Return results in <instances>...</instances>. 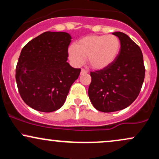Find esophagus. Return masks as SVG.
Masks as SVG:
<instances>
[{
	"instance_id": "34e87169",
	"label": "esophagus",
	"mask_w": 159,
	"mask_h": 159,
	"mask_svg": "<svg viewBox=\"0 0 159 159\" xmlns=\"http://www.w3.org/2000/svg\"><path fill=\"white\" fill-rule=\"evenodd\" d=\"M87 71L86 70L84 69H81V75H84V74H87Z\"/></svg>"
}]
</instances>
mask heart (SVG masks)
I'll use <instances>...</instances> for the list:
<instances>
[{
    "label": "heart",
    "mask_w": 159,
    "mask_h": 159,
    "mask_svg": "<svg viewBox=\"0 0 159 159\" xmlns=\"http://www.w3.org/2000/svg\"><path fill=\"white\" fill-rule=\"evenodd\" d=\"M122 44L115 35H93L85 36L75 43L68 51L71 63L80 66L87 58V64L94 70L108 68L117 60Z\"/></svg>",
    "instance_id": "heart-1"
}]
</instances>
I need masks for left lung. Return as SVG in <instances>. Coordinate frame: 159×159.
Masks as SVG:
<instances>
[{"mask_svg": "<svg viewBox=\"0 0 159 159\" xmlns=\"http://www.w3.org/2000/svg\"><path fill=\"white\" fill-rule=\"evenodd\" d=\"M121 41L117 60L108 68L90 72V100L96 110L109 113L123 110L136 99L145 76L140 47L122 32H114Z\"/></svg>", "mask_w": 159, "mask_h": 159, "instance_id": "obj_1", "label": "left lung"}]
</instances>
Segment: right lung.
<instances>
[{
  "mask_svg": "<svg viewBox=\"0 0 159 159\" xmlns=\"http://www.w3.org/2000/svg\"><path fill=\"white\" fill-rule=\"evenodd\" d=\"M71 39L68 33L47 31L22 48L16 80L20 96L28 106L46 113L63 106L81 72V69L66 62Z\"/></svg>",
  "mask_w": 159,
  "mask_h": 159,
  "instance_id": "1",
  "label": "right lung"
}]
</instances>
